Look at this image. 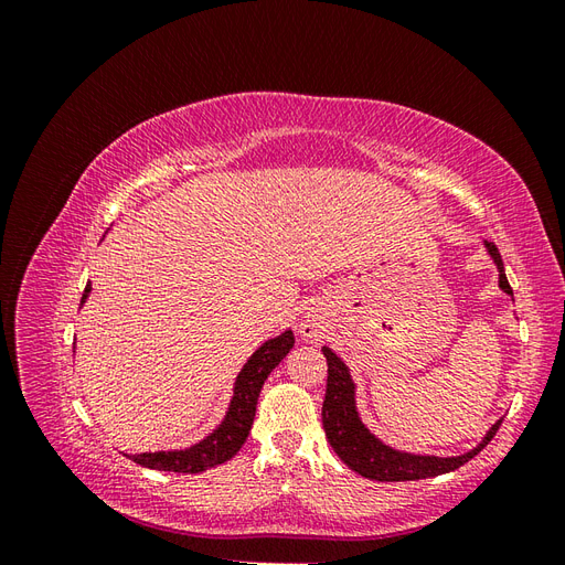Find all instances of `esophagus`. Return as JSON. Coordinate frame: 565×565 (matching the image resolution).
I'll return each mask as SVG.
<instances>
[{
    "instance_id": "obj_1",
    "label": "esophagus",
    "mask_w": 565,
    "mask_h": 565,
    "mask_svg": "<svg viewBox=\"0 0 565 565\" xmlns=\"http://www.w3.org/2000/svg\"><path fill=\"white\" fill-rule=\"evenodd\" d=\"M301 334H303L306 339H318V337H320L318 322H316V320H303V322H301Z\"/></svg>"
}]
</instances>
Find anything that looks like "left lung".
<instances>
[{"label": "left lung", "mask_w": 565, "mask_h": 565, "mask_svg": "<svg viewBox=\"0 0 565 565\" xmlns=\"http://www.w3.org/2000/svg\"><path fill=\"white\" fill-rule=\"evenodd\" d=\"M486 247H488V254L494 259V264H498L500 287L507 295L514 297V289H511L507 280L504 264L498 247L492 243H486ZM322 353L328 358V391H324V401H322L324 436H328L330 446L334 448L339 459L355 473L370 478V481H382V483L419 481V478L450 473L481 452L500 429L502 419L498 424H492V429L473 450L459 457H434V455H413V452L393 450L384 446L377 436H372L367 431V426L361 422V417H358L355 384L351 380L344 361H341V358L328 347L322 349Z\"/></svg>", "instance_id": "obj_1"}]
</instances>
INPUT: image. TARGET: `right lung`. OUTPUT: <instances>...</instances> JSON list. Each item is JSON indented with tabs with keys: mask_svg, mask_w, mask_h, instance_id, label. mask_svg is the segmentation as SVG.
I'll use <instances>...</instances> for the list:
<instances>
[{
	"mask_svg": "<svg viewBox=\"0 0 565 565\" xmlns=\"http://www.w3.org/2000/svg\"><path fill=\"white\" fill-rule=\"evenodd\" d=\"M92 287H84L82 303L89 297ZM295 347L292 330L282 332L276 339H268L264 347L254 351V355L245 363L235 380L233 398L228 405V413L221 422L214 434H210L198 446L185 450H169V452H143V455H129L131 461L156 471H174V473H200L207 471L216 465H224L237 450L243 448V443L249 436L256 401H259L262 386L268 374L278 367V363Z\"/></svg>",
	"mask_w": 565,
	"mask_h": 565,
	"instance_id": "add662e5",
	"label": "right lung"
}]
</instances>
